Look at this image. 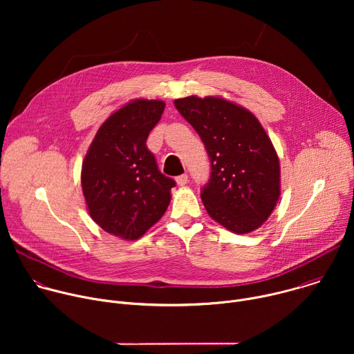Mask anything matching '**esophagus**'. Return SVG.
Segmentation results:
<instances>
[{
  "label": "esophagus",
  "instance_id": "obj_1",
  "mask_svg": "<svg viewBox=\"0 0 354 354\" xmlns=\"http://www.w3.org/2000/svg\"><path fill=\"white\" fill-rule=\"evenodd\" d=\"M176 183H178L179 186H185V185L187 183V175H186V174L179 175V176L176 178Z\"/></svg>",
  "mask_w": 354,
  "mask_h": 354
}]
</instances>
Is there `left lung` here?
<instances>
[{"label":"left lung","instance_id":"8db88e82","mask_svg":"<svg viewBox=\"0 0 354 354\" xmlns=\"http://www.w3.org/2000/svg\"><path fill=\"white\" fill-rule=\"evenodd\" d=\"M174 104L210 157V179L200 194L209 216L235 234L258 230L280 197L279 157L259 120L218 96L192 95Z\"/></svg>","mask_w":354,"mask_h":354}]
</instances>
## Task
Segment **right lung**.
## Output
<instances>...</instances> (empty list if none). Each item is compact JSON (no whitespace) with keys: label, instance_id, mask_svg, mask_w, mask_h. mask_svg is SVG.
I'll list each match as a JSON object with an SVG mask.
<instances>
[{"label":"right lung","instance_id":"obj_1","mask_svg":"<svg viewBox=\"0 0 354 354\" xmlns=\"http://www.w3.org/2000/svg\"><path fill=\"white\" fill-rule=\"evenodd\" d=\"M165 102L134 99L99 127L82 162L81 185L91 218L106 232L133 241L167 212L175 180L160 172L147 148Z\"/></svg>","mask_w":354,"mask_h":354}]
</instances>
